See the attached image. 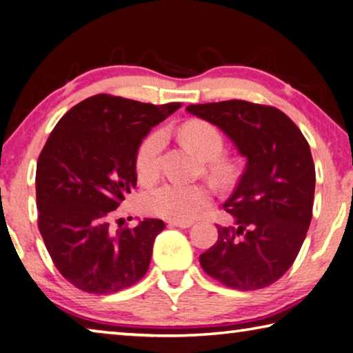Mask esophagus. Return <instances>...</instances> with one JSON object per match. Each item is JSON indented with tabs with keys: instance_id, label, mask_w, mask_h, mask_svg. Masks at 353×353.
<instances>
[{
	"instance_id": "obj_1",
	"label": "esophagus",
	"mask_w": 353,
	"mask_h": 353,
	"mask_svg": "<svg viewBox=\"0 0 353 353\" xmlns=\"http://www.w3.org/2000/svg\"><path fill=\"white\" fill-rule=\"evenodd\" d=\"M168 225L181 227V229H188V227L193 225V223H191V221H185V223H182V221H168Z\"/></svg>"
}]
</instances>
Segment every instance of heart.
Instances as JSON below:
<instances>
[{"instance_id": "obj_1", "label": "heart", "mask_w": 353, "mask_h": 353, "mask_svg": "<svg viewBox=\"0 0 353 353\" xmlns=\"http://www.w3.org/2000/svg\"><path fill=\"white\" fill-rule=\"evenodd\" d=\"M177 135L201 159L210 162V174L219 183L227 185L234 181V165L221 159L225 148L224 135L214 124L202 121V119H193V121L183 123L177 129ZM163 145L165 135L162 132H154L143 140L135 159V168L140 181L151 183L157 179ZM212 190L205 185L166 182L148 191L141 198V207L154 216L185 223L204 213L212 204Z\"/></svg>"}]
</instances>
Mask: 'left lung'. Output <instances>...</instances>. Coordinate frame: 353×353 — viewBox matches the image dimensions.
Here are the masks:
<instances>
[{"mask_svg": "<svg viewBox=\"0 0 353 353\" xmlns=\"http://www.w3.org/2000/svg\"><path fill=\"white\" fill-rule=\"evenodd\" d=\"M187 112L218 126L248 160L224 202L235 224L216 225V243L199 256L202 270L229 288H266L294 263L312 223L316 172L308 141L271 105L230 99Z\"/></svg>", "mask_w": 353, "mask_h": 353, "instance_id": "obj_1", "label": "left lung"}]
</instances>
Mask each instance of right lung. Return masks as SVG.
<instances>
[{
  "instance_id": "1",
  "label": "right lung",
  "mask_w": 353,
  "mask_h": 353,
  "mask_svg": "<svg viewBox=\"0 0 353 353\" xmlns=\"http://www.w3.org/2000/svg\"><path fill=\"white\" fill-rule=\"evenodd\" d=\"M94 94L65 113L35 172L39 230L59 272L92 294L135 285L148 272L162 219L113 232L109 216L137 185L135 159L151 128L181 109Z\"/></svg>"
}]
</instances>
